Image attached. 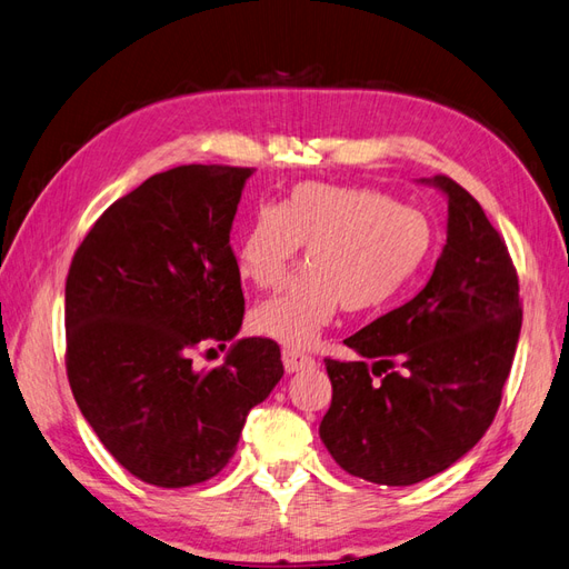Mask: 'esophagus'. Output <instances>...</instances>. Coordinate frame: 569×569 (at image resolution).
Masks as SVG:
<instances>
[{"label": "esophagus", "mask_w": 569, "mask_h": 569, "mask_svg": "<svg viewBox=\"0 0 569 569\" xmlns=\"http://www.w3.org/2000/svg\"><path fill=\"white\" fill-rule=\"evenodd\" d=\"M281 360H283L286 372H300V370H310L317 366L315 358L305 356L300 351H293V348H286V351L281 353Z\"/></svg>", "instance_id": "esophagus-1"}]
</instances>
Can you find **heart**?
I'll return each mask as SVG.
<instances>
[{"mask_svg": "<svg viewBox=\"0 0 569 569\" xmlns=\"http://www.w3.org/2000/svg\"><path fill=\"white\" fill-rule=\"evenodd\" d=\"M305 247V269L257 305L252 327L288 348H308L337 310L382 308L435 250L430 218L370 187L296 184L279 207H259L238 244V267L257 288L281 286Z\"/></svg>", "mask_w": 569, "mask_h": 569, "instance_id": "1", "label": "heart"}]
</instances>
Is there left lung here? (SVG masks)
Returning a JSON list of instances; mask_svg holds the SVG:
<instances>
[{"mask_svg":"<svg viewBox=\"0 0 569 569\" xmlns=\"http://www.w3.org/2000/svg\"><path fill=\"white\" fill-rule=\"evenodd\" d=\"M447 242L426 288L327 358L331 406L319 437L343 471L377 486H413L459 461L490 428L512 368L519 279L480 203L445 174Z\"/></svg>","mask_w":569,"mask_h":569,"instance_id":"1","label":"left lung"}]
</instances>
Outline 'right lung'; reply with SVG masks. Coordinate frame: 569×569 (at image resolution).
I'll use <instances>...</instances> for the list:
<instances>
[{"label":"right lung","mask_w":569,"mask_h":569,"mask_svg":"<svg viewBox=\"0 0 569 569\" xmlns=\"http://www.w3.org/2000/svg\"><path fill=\"white\" fill-rule=\"evenodd\" d=\"M252 172H158L114 201L71 259L69 385L98 440L143 483L213 478L283 377L279 343L236 339L244 298L230 230ZM211 340L231 343L224 366L197 371L191 356Z\"/></svg>","instance_id":"1"}]
</instances>
